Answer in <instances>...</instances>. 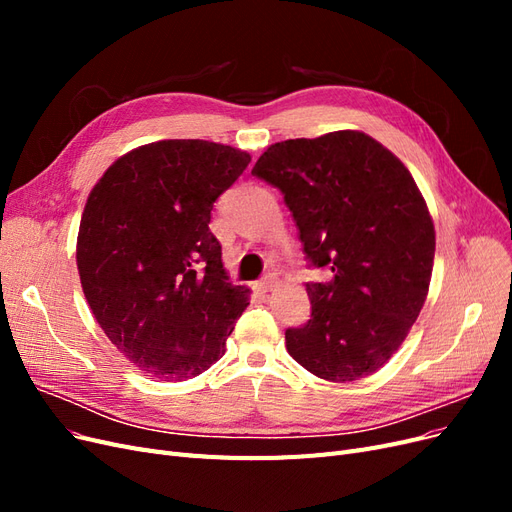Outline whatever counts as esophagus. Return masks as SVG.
Here are the masks:
<instances>
[{
  "label": "esophagus",
  "mask_w": 512,
  "mask_h": 512,
  "mask_svg": "<svg viewBox=\"0 0 512 512\" xmlns=\"http://www.w3.org/2000/svg\"><path fill=\"white\" fill-rule=\"evenodd\" d=\"M275 284H277L275 275H265V277H262V280H258V282L254 284V290H256V292H260V294H265V292L273 290V286H275Z\"/></svg>",
  "instance_id": "34e87169"
}]
</instances>
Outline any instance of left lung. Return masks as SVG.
<instances>
[{
	"mask_svg": "<svg viewBox=\"0 0 512 512\" xmlns=\"http://www.w3.org/2000/svg\"><path fill=\"white\" fill-rule=\"evenodd\" d=\"M252 175L284 194L309 267L312 318L286 329V350L329 382L378 371L404 344L429 292L436 230L421 190L376 138L339 130L271 145Z\"/></svg>",
	"mask_w": 512,
	"mask_h": 512,
	"instance_id": "left-lung-1",
	"label": "left lung"
}]
</instances>
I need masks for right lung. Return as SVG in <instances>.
<instances>
[{
  "label": "right lung",
  "instance_id": "add662e5",
  "mask_svg": "<svg viewBox=\"0 0 512 512\" xmlns=\"http://www.w3.org/2000/svg\"><path fill=\"white\" fill-rule=\"evenodd\" d=\"M250 160L198 138L158 141L121 156L89 192L76 239L85 299L117 350L153 378L207 371L250 305L209 230L213 203Z\"/></svg>",
  "mask_w": 512,
  "mask_h": 512
}]
</instances>
